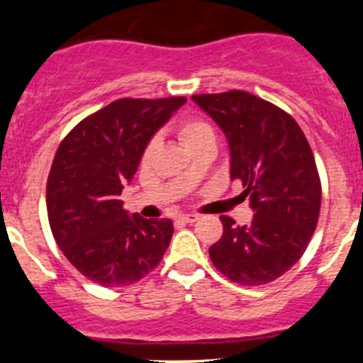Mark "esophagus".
<instances>
[{"label":"esophagus","mask_w":363,"mask_h":363,"mask_svg":"<svg viewBox=\"0 0 363 363\" xmlns=\"http://www.w3.org/2000/svg\"><path fill=\"white\" fill-rule=\"evenodd\" d=\"M196 219H199V216H196V214H179L177 218H175V221H179V223H195Z\"/></svg>","instance_id":"1"}]
</instances>
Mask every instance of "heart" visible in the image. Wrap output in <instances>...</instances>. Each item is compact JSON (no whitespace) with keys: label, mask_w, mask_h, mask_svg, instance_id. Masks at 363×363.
Wrapping results in <instances>:
<instances>
[{"label":"heart","mask_w":363,"mask_h":363,"mask_svg":"<svg viewBox=\"0 0 363 363\" xmlns=\"http://www.w3.org/2000/svg\"><path fill=\"white\" fill-rule=\"evenodd\" d=\"M175 133H177L179 140L184 144V147L189 149L191 152H195L196 149L203 147V145L207 144H214L216 140L214 128L199 116L181 117V119L177 121V124H175ZM155 138L147 142L144 152H142V163H145V161L151 158V152L152 149H155Z\"/></svg>","instance_id":"1"}]
</instances>
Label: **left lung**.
Returning <instances> with one entry per match:
<instances>
[{"label":"left lung","instance_id":"obj_1","mask_svg":"<svg viewBox=\"0 0 363 363\" xmlns=\"http://www.w3.org/2000/svg\"><path fill=\"white\" fill-rule=\"evenodd\" d=\"M193 100L225 131L230 175L242 182L255 211L247 225L221 216L223 235L208 256L233 283H272L306 252L320 218L321 181L309 142L290 113L247 91Z\"/></svg>","mask_w":363,"mask_h":363}]
</instances>
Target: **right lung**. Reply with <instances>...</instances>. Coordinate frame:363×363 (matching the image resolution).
<instances>
[{"mask_svg": "<svg viewBox=\"0 0 363 363\" xmlns=\"http://www.w3.org/2000/svg\"><path fill=\"white\" fill-rule=\"evenodd\" d=\"M184 104V96L119 98L61 140L47 179V216L60 250L93 283L128 286L163 258L172 221L130 218L121 193L152 135Z\"/></svg>", "mask_w": 363, "mask_h": 363, "instance_id": "1", "label": "right lung"}]
</instances>
